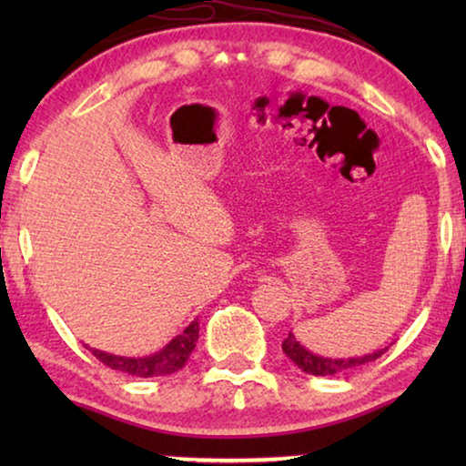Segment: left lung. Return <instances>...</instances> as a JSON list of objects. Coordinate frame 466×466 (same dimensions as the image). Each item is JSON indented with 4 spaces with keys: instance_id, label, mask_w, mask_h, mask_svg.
Segmentation results:
<instances>
[{
    "instance_id": "8db88e82",
    "label": "left lung",
    "mask_w": 466,
    "mask_h": 466,
    "mask_svg": "<svg viewBox=\"0 0 466 466\" xmlns=\"http://www.w3.org/2000/svg\"><path fill=\"white\" fill-rule=\"evenodd\" d=\"M388 348H390V346L375 350V352H371V354L348 356V359H330V356L314 354L311 350L301 346V341H297V337H295V333H292V330L289 333V337H286V339L282 341L284 354L289 356V359L295 362V365L301 369V371L309 373V375H335V373L346 371V369L367 365V362L380 359V356L384 354Z\"/></svg>"
}]
</instances>
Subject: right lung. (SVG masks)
<instances>
[{
	"label": "right lung",
	"mask_w": 466,
	"mask_h": 466,
	"mask_svg": "<svg viewBox=\"0 0 466 466\" xmlns=\"http://www.w3.org/2000/svg\"><path fill=\"white\" fill-rule=\"evenodd\" d=\"M197 339H199V320L195 318L180 335H176L167 346L161 348L155 354L133 359V356H118L95 348H91V352L93 356H97L104 365L116 369V371L136 375V378H158V375L180 371V369L187 365L190 352L195 350Z\"/></svg>",
	"instance_id": "right-lung-1"
}]
</instances>
